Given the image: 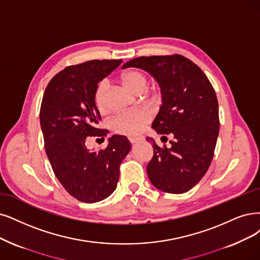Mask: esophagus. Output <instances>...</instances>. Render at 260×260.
Returning a JSON list of instances; mask_svg holds the SVG:
<instances>
[{
    "instance_id": "esophagus-1",
    "label": "esophagus",
    "mask_w": 260,
    "mask_h": 260,
    "mask_svg": "<svg viewBox=\"0 0 260 260\" xmlns=\"http://www.w3.org/2000/svg\"><path fill=\"white\" fill-rule=\"evenodd\" d=\"M128 139H129L131 143H136V142H138V141L142 140V138H141V137H129Z\"/></svg>"
}]
</instances>
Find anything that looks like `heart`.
<instances>
[{
  "label": "heart",
  "instance_id": "b5f03b06",
  "mask_svg": "<svg viewBox=\"0 0 260 260\" xmlns=\"http://www.w3.org/2000/svg\"><path fill=\"white\" fill-rule=\"evenodd\" d=\"M121 80L126 88L134 92L140 93L147 90L148 78L145 73L139 70H129L122 74ZM108 82L101 81L96 86L94 101L99 110L104 111L107 108ZM150 113L145 110H129L115 115L111 121V127L114 132L127 136H135L145 128L150 121Z\"/></svg>",
  "mask_w": 260,
  "mask_h": 260
}]
</instances>
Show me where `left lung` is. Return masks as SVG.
I'll use <instances>...</instances> for the list:
<instances>
[{
    "label": "left lung",
    "mask_w": 260,
    "mask_h": 260,
    "mask_svg": "<svg viewBox=\"0 0 260 260\" xmlns=\"http://www.w3.org/2000/svg\"><path fill=\"white\" fill-rule=\"evenodd\" d=\"M150 73L157 80L161 106L152 127L162 138L171 135V147L152 143L147 166L151 183L161 191L183 194L203 179L212 161L219 131L218 103L208 77L181 54L140 56L123 65Z\"/></svg>",
    "instance_id": "left-lung-1"
}]
</instances>
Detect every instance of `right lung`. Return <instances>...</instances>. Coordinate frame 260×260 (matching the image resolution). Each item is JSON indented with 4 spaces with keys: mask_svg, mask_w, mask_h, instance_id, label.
Listing matches in <instances>:
<instances>
[{
    "mask_svg": "<svg viewBox=\"0 0 260 260\" xmlns=\"http://www.w3.org/2000/svg\"><path fill=\"white\" fill-rule=\"evenodd\" d=\"M122 60H92L67 66L57 73L45 90L40 120L45 150L57 180L77 200L98 203L117 187L120 165L131 143L125 136L113 135L106 149L91 151L90 136L104 137L94 95L96 86Z\"/></svg>",
    "mask_w": 260,
    "mask_h": 260,
    "instance_id": "1",
    "label": "right lung"
}]
</instances>
